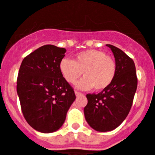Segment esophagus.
Returning a JSON list of instances; mask_svg holds the SVG:
<instances>
[{
    "instance_id": "esophagus-1",
    "label": "esophagus",
    "mask_w": 155,
    "mask_h": 155,
    "mask_svg": "<svg viewBox=\"0 0 155 155\" xmlns=\"http://www.w3.org/2000/svg\"><path fill=\"white\" fill-rule=\"evenodd\" d=\"M75 94H76V96H79V95H83V94L81 93V92H78V91H75Z\"/></svg>"
}]
</instances>
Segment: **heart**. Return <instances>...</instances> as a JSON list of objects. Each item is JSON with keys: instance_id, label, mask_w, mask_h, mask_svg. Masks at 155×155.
I'll return each instance as SVG.
<instances>
[{"instance_id": "b5f03b06", "label": "heart", "mask_w": 155, "mask_h": 155, "mask_svg": "<svg viewBox=\"0 0 155 155\" xmlns=\"http://www.w3.org/2000/svg\"><path fill=\"white\" fill-rule=\"evenodd\" d=\"M60 71L65 80L74 84L83 73L84 77L77 82L80 89L102 90L108 87L115 79L117 64L113 58L103 51L87 50L77 53L73 60L63 59L60 61Z\"/></svg>"}]
</instances>
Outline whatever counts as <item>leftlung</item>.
Returning a JSON list of instances; mask_svg holds the SVG:
<instances>
[{
	"label": "left lung",
	"mask_w": 155,
	"mask_h": 155,
	"mask_svg": "<svg viewBox=\"0 0 155 155\" xmlns=\"http://www.w3.org/2000/svg\"><path fill=\"white\" fill-rule=\"evenodd\" d=\"M117 64L115 79L98 94H87L85 118L91 128L98 131H112L119 126L130 112L138 79L131 58L118 47L110 44Z\"/></svg>",
	"instance_id": "8db88e82"
}]
</instances>
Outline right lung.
I'll return each mask as SVG.
<instances>
[{"label":"right lung","mask_w":155,"mask_h":155,"mask_svg":"<svg viewBox=\"0 0 155 155\" xmlns=\"http://www.w3.org/2000/svg\"><path fill=\"white\" fill-rule=\"evenodd\" d=\"M66 51L44 45L26 56L19 69L17 92L21 110L27 123L40 132H54L61 128L76 99L59 68Z\"/></svg>","instance_id":"obj_1"}]
</instances>
